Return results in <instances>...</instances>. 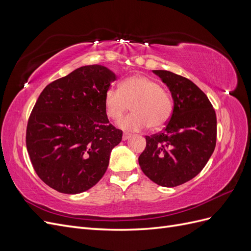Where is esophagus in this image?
<instances>
[{
  "label": "esophagus",
  "mask_w": 251,
  "mask_h": 251,
  "mask_svg": "<svg viewBox=\"0 0 251 251\" xmlns=\"http://www.w3.org/2000/svg\"><path fill=\"white\" fill-rule=\"evenodd\" d=\"M131 134H128V133H124V135H123V140H127L128 138L131 137Z\"/></svg>",
  "instance_id": "34e87169"
}]
</instances>
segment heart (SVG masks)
<instances>
[{"instance_id": "1", "label": "heart", "mask_w": 251, "mask_h": 251, "mask_svg": "<svg viewBox=\"0 0 251 251\" xmlns=\"http://www.w3.org/2000/svg\"><path fill=\"white\" fill-rule=\"evenodd\" d=\"M132 104L133 113L119 123L126 131L137 132L150 126H164L173 113V100L155 79L134 75L120 83L119 89L110 87L104 93V109L109 118L119 120Z\"/></svg>"}]
</instances>
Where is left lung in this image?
<instances>
[{"label": "left lung", "instance_id": "left-lung-1", "mask_svg": "<svg viewBox=\"0 0 251 251\" xmlns=\"http://www.w3.org/2000/svg\"><path fill=\"white\" fill-rule=\"evenodd\" d=\"M169 88L174 101L163 131L147 136L138 158L142 172L156 184L174 187L198 175L212 155L217 140V117L207 96L181 75L153 70Z\"/></svg>", "mask_w": 251, "mask_h": 251}]
</instances>
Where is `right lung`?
<instances>
[{
  "mask_svg": "<svg viewBox=\"0 0 251 251\" xmlns=\"http://www.w3.org/2000/svg\"><path fill=\"white\" fill-rule=\"evenodd\" d=\"M117 79L101 65L82 66L43 90L29 117L26 146L35 173L63 194L93 187L123 131L110 125L104 93Z\"/></svg>",
  "mask_w": 251,
  "mask_h": 251,
  "instance_id": "1",
  "label": "right lung"
}]
</instances>
